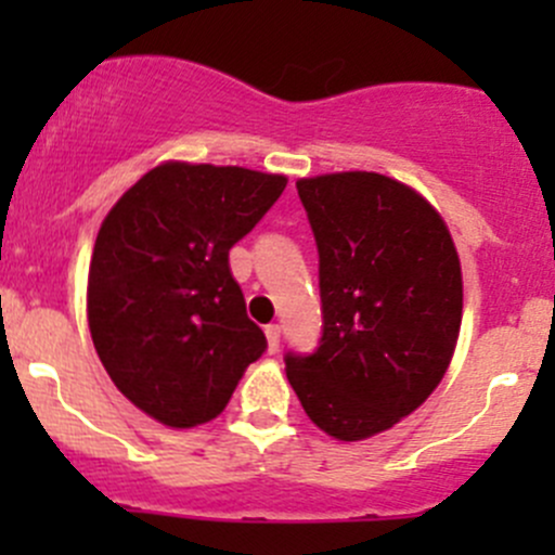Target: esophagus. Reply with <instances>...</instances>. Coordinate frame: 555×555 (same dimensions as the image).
Segmentation results:
<instances>
[{
	"label": "esophagus",
	"instance_id": "34e87169",
	"mask_svg": "<svg viewBox=\"0 0 555 555\" xmlns=\"http://www.w3.org/2000/svg\"><path fill=\"white\" fill-rule=\"evenodd\" d=\"M266 338H268V351H271V354H276L279 340H282V327H279V324H268Z\"/></svg>",
	"mask_w": 555,
	"mask_h": 555
}]
</instances>
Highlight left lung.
<instances>
[{"instance_id":"8db88e82","label":"left lung","mask_w":555,"mask_h":555,"mask_svg":"<svg viewBox=\"0 0 555 555\" xmlns=\"http://www.w3.org/2000/svg\"><path fill=\"white\" fill-rule=\"evenodd\" d=\"M319 251L322 338L287 351V378L319 429L351 443L395 427L449 371L462 268L443 217L376 171L298 179Z\"/></svg>"}]
</instances>
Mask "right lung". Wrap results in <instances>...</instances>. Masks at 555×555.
Masks as SVG:
<instances>
[{"mask_svg":"<svg viewBox=\"0 0 555 555\" xmlns=\"http://www.w3.org/2000/svg\"><path fill=\"white\" fill-rule=\"evenodd\" d=\"M287 188L242 166H155L104 217L88 271V324L117 389L166 427L220 416L266 351L228 251Z\"/></svg>","mask_w":555,"mask_h":555,"instance_id":"add662e5","label":"right lung"}]
</instances>
